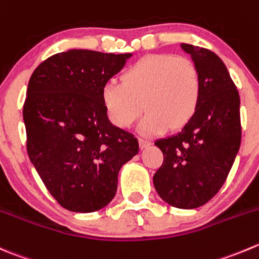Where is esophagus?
I'll return each instance as SVG.
<instances>
[{
    "instance_id": "34e87169",
    "label": "esophagus",
    "mask_w": 259,
    "mask_h": 259,
    "mask_svg": "<svg viewBox=\"0 0 259 259\" xmlns=\"http://www.w3.org/2000/svg\"><path fill=\"white\" fill-rule=\"evenodd\" d=\"M139 143H140V147H142L143 149H144V148L149 147V145L152 144V140L148 139V138H140Z\"/></svg>"
}]
</instances>
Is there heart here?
Returning <instances> with one entry per match:
<instances>
[{
  "label": "heart",
  "instance_id": "b5f03b06",
  "mask_svg": "<svg viewBox=\"0 0 259 259\" xmlns=\"http://www.w3.org/2000/svg\"><path fill=\"white\" fill-rule=\"evenodd\" d=\"M201 74L188 58L148 55L122 74V82H107L101 91L107 117L119 127H129L143 112L140 132L158 134L187 124L201 99ZM143 105H142L141 104Z\"/></svg>",
  "mask_w": 259,
  "mask_h": 259
}]
</instances>
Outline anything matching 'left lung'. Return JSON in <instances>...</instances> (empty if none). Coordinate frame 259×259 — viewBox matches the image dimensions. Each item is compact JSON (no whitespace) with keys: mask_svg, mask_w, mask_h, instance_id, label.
<instances>
[{"mask_svg":"<svg viewBox=\"0 0 259 259\" xmlns=\"http://www.w3.org/2000/svg\"><path fill=\"white\" fill-rule=\"evenodd\" d=\"M201 74V99L192 119L172 137L155 140L163 163L153 183L163 201L196 209L227 180L242 139L240 99L223 60L211 50L181 44Z\"/></svg>","mask_w":259,"mask_h":259,"instance_id":"1","label":"left lung"}]
</instances>
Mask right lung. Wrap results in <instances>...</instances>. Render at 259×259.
<instances>
[{"label": "right lung", "mask_w": 259, "mask_h": 259, "mask_svg": "<svg viewBox=\"0 0 259 259\" xmlns=\"http://www.w3.org/2000/svg\"><path fill=\"white\" fill-rule=\"evenodd\" d=\"M132 55L72 49L49 57L30 77L22 111L27 154L69 211L106 206L120 168L139 152L137 138L110 122L101 99Z\"/></svg>", "instance_id": "obj_1"}]
</instances>
